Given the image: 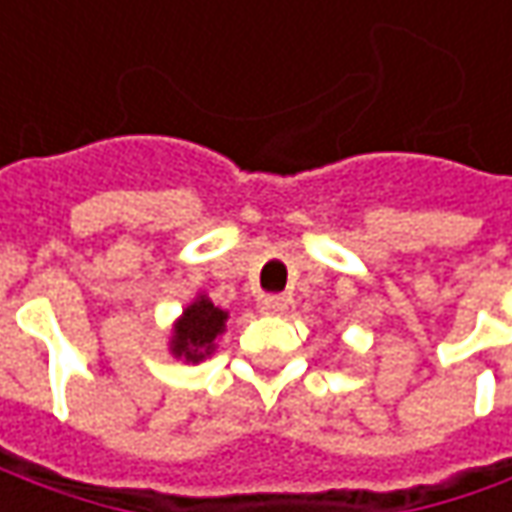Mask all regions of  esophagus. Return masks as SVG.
<instances>
[{
    "label": "esophagus",
    "mask_w": 512,
    "mask_h": 512,
    "mask_svg": "<svg viewBox=\"0 0 512 512\" xmlns=\"http://www.w3.org/2000/svg\"><path fill=\"white\" fill-rule=\"evenodd\" d=\"M287 305H290V299H287V296H265V299H262V307H265L267 313H273V316L285 313Z\"/></svg>",
    "instance_id": "34e87169"
}]
</instances>
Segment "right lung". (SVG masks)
I'll use <instances>...</instances> for the list:
<instances>
[{
    "label": "right lung",
    "mask_w": 512,
    "mask_h": 512,
    "mask_svg": "<svg viewBox=\"0 0 512 512\" xmlns=\"http://www.w3.org/2000/svg\"><path fill=\"white\" fill-rule=\"evenodd\" d=\"M227 313L222 307H216L207 296H196L185 313L179 316V322L173 325V339H170V353L176 359L185 362H202L205 356L213 353L216 336L225 333Z\"/></svg>",
    "instance_id": "1"
}]
</instances>
